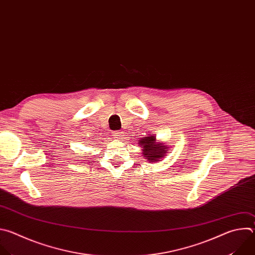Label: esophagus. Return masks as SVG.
I'll list each match as a JSON object with an SVG mask.
<instances>
[{
    "instance_id": "1",
    "label": "esophagus",
    "mask_w": 255,
    "mask_h": 255,
    "mask_svg": "<svg viewBox=\"0 0 255 255\" xmlns=\"http://www.w3.org/2000/svg\"><path fill=\"white\" fill-rule=\"evenodd\" d=\"M123 131H121V130H118V131H114L113 132V135L115 136V137H122V135H123Z\"/></svg>"
}]
</instances>
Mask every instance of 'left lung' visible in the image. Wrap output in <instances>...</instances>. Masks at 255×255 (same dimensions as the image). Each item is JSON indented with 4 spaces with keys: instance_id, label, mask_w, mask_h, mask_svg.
<instances>
[{
    "instance_id": "left-lung-1",
    "label": "left lung",
    "mask_w": 255,
    "mask_h": 255,
    "mask_svg": "<svg viewBox=\"0 0 255 255\" xmlns=\"http://www.w3.org/2000/svg\"><path fill=\"white\" fill-rule=\"evenodd\" d=\"M138 144L142 150V157H144V159L149 163L162 161L169 150V146L163 142H158L156 140V135L154 134L142 137L139 139Z\"/></svg>"
}]
</instances>
